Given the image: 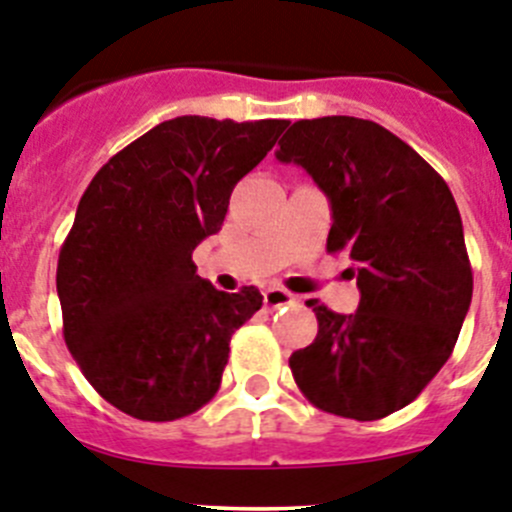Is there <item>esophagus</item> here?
Masks as SVG:
<instances>
[{
  "mask_svg": "<svg viewBox=\"0 0 512 512\" xmlns=\"http://www.w3.org/2000/svg\"><path fill=\"white\" fill-rule=\"evenodd\" d=\"M297 302V297H294L292 292H287V289H279V287H271L264 292V304L269 309H279V307H289V304Z\"/></svg>",
  "mask_w": 512,
  "mask_h": 512,
  "instance_id": "obj_1",
  "label": "esophagus"
}]
</instances>
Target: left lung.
Listing matches in <instances>:
<instances>
[{"instance_id": "8db88e82", "label": "left lung", "mask_w": 512, "mask_h": 512, "mask_svg": "<svg viewBox=\"0 0 512 512\" xmlns=\"http://www.w3.org/2000/svg\"><path fill=\"white\" fill-rule=\"evenodd\" d=\"M330 198L327 251L358 266V312L317 314L312 345L289 358L312 406L375 421L409 406L454 350L472 302V266L447 182L381 124L355 116L294 121L276 152Z\"/></svg>"}]
</instances>
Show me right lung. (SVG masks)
Wrapping results in <instances>:
<instances>
[{"label":"right lung","instance_id":"1","mask_svg":"<svg viewBox=\"0 0 512 512\" xmlns=\"http://www.w3.org/2000/svg\"><path fill=\"white\" fill-rule=\"evenodd\" d=\"M289 126L177 116L103 164L58 256L63 337L86 381L124 414L175 421L218 393L231 337L261 292L225 294L192 251Z\"/></svg>","mask_w":512,"mask_h":512}]
</instances>
